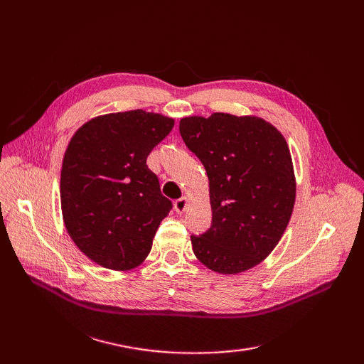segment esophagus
Instances as JSON below:
<instances>
[{"instance_id": "1", "label": "esophagus", "mask_w": 364, "mask_h": 364, "mask_svg": "<svg viewBox=\"0 0 364 364\" xmlns=\"http://www.w3.org/2000/svg\"><path fill=\"white\" fill-rule=\"evenodd\" d=\"M186 206H188V199L186 197H181L174 202V211L178 214H183L186 211Z\"/></svg>"}]
</instances>
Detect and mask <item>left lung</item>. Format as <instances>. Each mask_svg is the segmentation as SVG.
<instances>
[{
    "label": "left lung",
    "mask_w": 364,
    "mask_h": 364,
    "mask_svg": "<svg viewBox=\"0 0 364 364\" xmlns=\"http://www.w3.org/2000/svg\"><path fill=\"white\" fill-rule=\"evenodd\" d=\"M181 136L209 179L213 223L191 235L208 269L235 274L255 267L278 245L293 213L296 183L287 142L257 117H186Z\"/></svg>",
    "instance_id": "1"
}]
</instances>
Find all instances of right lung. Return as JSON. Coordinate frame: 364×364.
Listing matches in <instances>:
<instances>
[{
    "instance_id": "add662e5",
    "label": "right lung",
    "mask_w": 364,
    "mask_h": 364,
    "mask_svg": "<svg viewBox=\"0 0 364 364\" xmlns=\"http://www.w3.org/2000/svg\"><path fill=\"white\" fill-rule=\"evenodd\" d=\"M174 119L129 111L87 121L70 141L60 174L65 228L87 258L112 270L146 259L173 208L147 167Z\"/></svg>"
}]
</instances>
